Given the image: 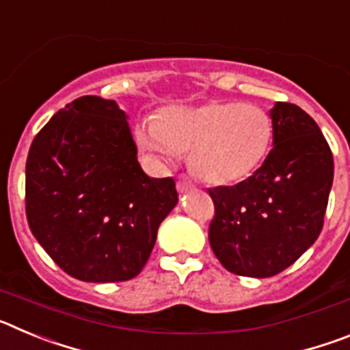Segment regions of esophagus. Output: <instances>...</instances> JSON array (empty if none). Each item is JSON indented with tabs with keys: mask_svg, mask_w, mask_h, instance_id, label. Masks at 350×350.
Instances as JSON below:
<instances>
[{
	"mask_svg": "<svg viewBox=\"0 0 350 350\" xmlns=\"http://www.w3.org/2000/svg\"><path fill=\"white\" fill-rule=\"evenodd\" d=\"M191 187H194V182L191 180L189 177H185V175H180V177L177 178V189L180 191V193H184V191L191 189Z\"/></svg>",
	"mask_w": 350,
	"mask_h": 350,
	"instance_id": "34e87169",
	"label": "esophagus"
}]
</instances>
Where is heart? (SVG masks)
I'll list each match as a JSON object with an SVG mask.
<instances>
[{"label":"heart","instance_id":"b5f03b06","mask_svg":"<svg viewBox=\"0 0 350 350\" xmlns=\"http://www.w3.org/2000/svg\"><path fill=\"white\" fill-rule=\"evenodd\" d=\"M273 120L265 108L240 101L178 107L137 128V142L159 165L189 152L194 172L210 184H231L267 159Z\"/></svg>","mask_w":350,"mask_h":350}]
</instances>
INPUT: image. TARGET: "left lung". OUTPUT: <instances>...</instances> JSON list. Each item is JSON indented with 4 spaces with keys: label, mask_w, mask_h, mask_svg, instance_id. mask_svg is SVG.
Instances as JSON below:
<instances>
[{
    "label": "left lung",
    "mask_w": 350,
    "mask_h": 350,
    "mask_svg": "<svg viewBox=\"0 0 350 350\" xmlns=\"http://www.w3.org/2000/svg\"><path fill=\"white\" fill-rule=\"evenodd\" d=\"M273 148L247 180L208 189L215 215L208 226L213 254L242 277H273L317 240L333 184V154L301 108H271Z\"/></svg>",
    "instance_id": "obj_1"
}]
</instances>
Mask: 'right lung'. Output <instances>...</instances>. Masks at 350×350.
<instances>
[{"label": "right lung", "instance_id": "1", "mask_svg": "<svg viewBox=\"0 0 350 350\" xmlns=\"http://www.w3.org/2000/svg\"><path fill=\"white\" fill-rule=\"evenodd\" d=\"M172 177L138 165L126 113L82 96L43 126L26 161L31 233L61 270L83 282L137 277L157 228L177 205Z\"/></svg>", "mask_w": 350, "mask_h": 350}]
</instances>
